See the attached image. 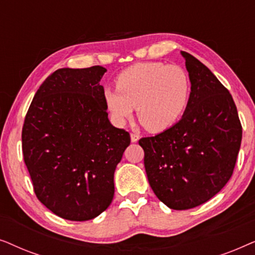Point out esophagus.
<instances>
[{"instance_id": "obj_1", "label": "esophagus", "mask_w": 255, "mask_h": 255, "mask_svg": "<svg viewBox=\"0 0 255 255\" xmlns=\"http://www.w3.org/2000/svg\"><path fill=\"white\" fill-rule=\"evenodd\" d=\"M139 134H137V133H131V141L132 142H135V141H138L139 140Z\"/></svg>"}]
</instances>
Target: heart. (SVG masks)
Segmentation results:
<instances>
[{"mask_svg": "<svg viewBox=\"0 0 255 255\" xmlns=\"http://www.w3.org/2000/svg\"><path fill=\"white\" fill-rule=\"evenodd\" d=\"M117 88H106L103 97L111 118L123 125L137 107L138 120L149 132L166 130L176 123L190 100L189 74L177 65L139 62L124 69Z\"/></svg>", "mask_w": 255, "mask_h": 255, "instance_id": "1", "label": "heart"}]
</instances>
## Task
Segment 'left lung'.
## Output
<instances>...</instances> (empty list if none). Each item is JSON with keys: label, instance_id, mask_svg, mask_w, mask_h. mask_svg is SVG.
Listing matches in <instances>:
<instances>
[{"label": "left lung", "instance_id": "left-lung-1", "mask_svg": "<svg viewBox=\"0 0 255 255\" xmlns=\"http://www.w3.org/2000/svg\"><path fill=\"white\" fill-rule=\"evenodd\" d=\"M190 100L181 120L139 140L147 179L156 197L174 210L205 203L231 179L243 128L229 90L187 52Z\"/></svg>", "mask_w": 255, "mask_h": 255}]
</instances>
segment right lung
Here are the masks:
<instances>
[{
	"label": "right lung",
	"mask_w": 255,
	"mask_h": 255,
	"mask_svg": "<svg viewBox=\"0 0 255 255\" xmlns=\"http://www.w3.org/2000/svg\"><path fill=\"white\" fill-rule=\"evenodd\" d=\"M107 69L60 68L37 90L22 130L24 162L38 200L59 217L89 221L114 198V173L130 134L109 122Z\"/></svg>",
	"instance_id": "obj_1"
}]
</instances>
